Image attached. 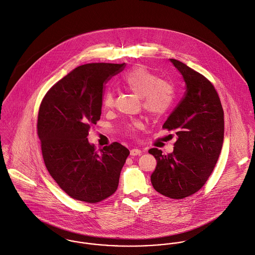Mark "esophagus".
Returning a JSON list of instances; mask_svg holds the SVG:
<instances>
[{
	"label": "esophagus",
	"instance_id": "esophagus-1",
	"mask_svg": "<svg viewBox=\"0 0 255 255\" xmlns=\"http://www.w3.org/2000/svg\"><path fill=\"white\" fill-rule=\"evenodd\" d=\"M130 153H131V155H139V154H141V153H142V151H141L140 149H136V148H134V149H131Z\"/></svg>",
	"mask_w": 255,
	"mask_h": 255
}]
</instances>
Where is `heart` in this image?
Listing matches in <instances>:
<instances>
[{
	"instance_id": "1",
	"label": "heart",
	"mask_w": 255,
	"mask_h": 255,
	"mask_svg": "<svg viewBox=\"0 0 255 255\" xmlns=\"http://www.w3.org/2000/svg\"><path fill=\"white\" fill-rule=\"evenodd\" d=\"M120 84L141 97L144 109L152 116L163 114L173 101L174 91L172 86L163 80H159L156 75L145 67H135L127 72L120 80ZM115 97L113 91H107L103 97L102 104L105 108L114 106ZM143 127L139 120L132 121L125 126V131L130 136Z\"/></svg>"
}]
</instances>
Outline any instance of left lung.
Listing matches in <instances>:
<instances>
[{"mask_svg": "<svg viewBox=\"0 0 255 255\" xmlns=\"http://www.w3.org/2000/svg\"><path fill=\"white\" fill-rule=\"evenodd\" d=\"M186 85L183 99L162 128L177 136L168 154L149 150L156 159L153 187L171 199H183L203 187L218 161L224 141V110L213 84L200 73L170 59Z\"/></svg>", "mask_w": 255, "mask_h": 255, "instance_id": "left-lung-1", "label": "left lung"}]
</instances>
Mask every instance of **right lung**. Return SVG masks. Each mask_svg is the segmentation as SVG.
I'll return each instance as SVG.
<instances>
[{
  "mask_svg": "<svg viewBox=\"0 0 255 255\" xmlns=\"http://www.w3.org/2000/svg\"><path fill=\"white\" fill-rule=\"evenodd\" d=\"M124 67L125 63L79 66L56 83L40 104L37 134L45 166L73 199L98 203L118 187L129 150L114 142L99 152L88 136L101 119L104 85Z\"/></svg>",
  "mask_w": 255,
  "mask_h": 255,
  "instance_id": "1",
  "label": "right lung"
}]
</instances>
